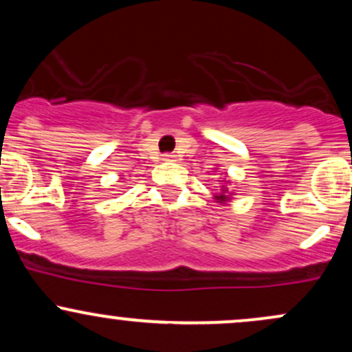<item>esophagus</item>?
<instances>
[{
    "mask_svg": "<svg viewBox=\"0 0 352 352\" xmlns=\"http://www.w3.org/2000/svg\"><path fill=\"white\" fill-rule=\"evenodd\" d=\"M164 160L165 162H173V160H175V155H173V153H165Z\"/></svg>",
    "mask_w": 352,
    "mask_h": 352,
    "instance_id": "esophagus-1",
    "label": "esophagus"
}]
</instances>
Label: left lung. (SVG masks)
Segmentation results:
<instances>
[{
	"label": "left lung",
	"instance_id": "1",
	"mask_svg": "<svg viewBox=\"0 0 352 352\" xmlns=\"http://www.w3.org/2000/svg\"><path fill=\"white\" fill-rule=\"evenodd\" d=\"M221 182H223L225 185H221V188L218 190V193H215V195H213V199L217 200V204L223 205V204H227V201L232 200V197L235 195V193L230 192V190L227 188V184H228L227 180H221Z\"/></svg>",
	"mask_w": 352,
	"mask_h": 352
}]
</instances>
